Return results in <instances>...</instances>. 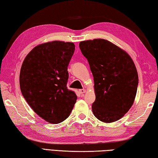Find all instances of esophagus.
<instances>
[{
	"instance_id": "1",
	"label": "esophagus",
	"mask_w": 158,
	"mask_h": 158,
	"mask_svg": "<svg viewBox=\"0 0 158 158\" xmlns=\"http://www.w3.org/2000/svg\"><path fill=\"white\" fill-rule=\"evenodd\" d=\"M79 92L81 94H84V93L86 92V90H85V89H81L79 90Z\"/></svg>"
}]
</instances>
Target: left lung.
Listing matches in <instances>:
<instances>
[{"label":"left lung","mask_w":158,"mask_h":158,"mask_svg":"<svg viewBox=\"0 0 158 158\" xmlns=\"http://www.w3.org/2000/svg\"><path fill=\"white\" fill-rule=\"evenodd\" d=\"M79 47L94 77V114L105 123L120 119L131 109L137 94L139 79L132 58L103 39L81 41Z\"/></svg>","instance_id":"left-lung-1"}]
</instances>
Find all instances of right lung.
<instances>
[{
    "instance_id": "right-lung-1",
    "label": "right lung",
    "mask_w": 158,
    "mask_h": 158,
    "mask_svg": "<svg viewBox=\"0 0 158 158\" xmlns=\"http://www.w3.org/2000/svg\"><path fill=\"white\" fill-rule=\"evenodd\" d=\"M75 51L72 42L53 41L35 46L22 64V95L37 114L57 124L70 115L77 100L67 89V67Z\"/></svg>"
}]
</instances>
